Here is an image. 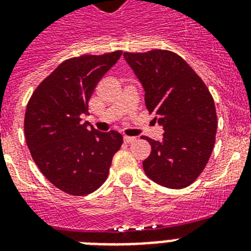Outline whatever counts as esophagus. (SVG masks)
<instances>
[{"label":"esophagus","instance_id":"34e87169","mask_svg":"<svg viewBox=\"0 0 251 251\" xmlns=\"http://www.w3.org/2000/svg\"><path fill=\"white\" fill-rule=\"evenodd\" d=\"M134 141H135V138L134 137H127V135L124 137V142H125V143H133Z\"/></svg>","mask_w":251,"mask_h":251}]
</instances>
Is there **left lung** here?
Instances as JSON below:
<instances>
[{"label": "left lung", "instance_id": "1", "mask_svg": "<svg viewBox=\"0 0 251 251\" xmlns=\"http://www.w3.org/2000/svg\"><path fill=\"white\" fill-rule=\"evenodd\" d=\"M146 91V106L164 127L163 141L142 137L151 145L143 161L150 178L169 189H183L206 168L216 139L218 116L202 78L165 49L124 53Z\"/></svg>", "mask_w": 251, "mask_h": 251}]
</instances>
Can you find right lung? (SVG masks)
<instances>
[{"mask_svg":"<svg viewBox=\"0 0 251 251\" xmlns=\"http://www.w3.org/2000/svg\"><path fill=\"white\" fill-rule=\"evenodd\" d=\"M121 50L64 61L33 91L25 114V135L37 168L66 194L82 197L105 182L122 135L88 130L80 114Z\"/></svg>","mask_w":251,"mask_h":251,"instance_id":"right-lung-1","label":"right lung"}]
</instances>
